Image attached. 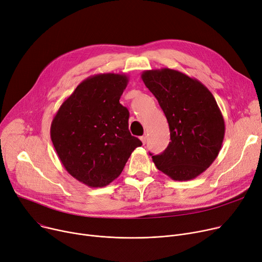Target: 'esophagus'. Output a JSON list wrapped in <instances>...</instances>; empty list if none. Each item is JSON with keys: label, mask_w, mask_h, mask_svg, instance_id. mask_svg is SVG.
Segmentation results:
<instances>
[{"label": "esophagus", "mask_w": 262, "mask_h": 262, "mask_svg": "<svg viewBox=\"0 0 262 262\" xmlns=\"http://www.w3.org/2000/svg\"><path fill=\"white\" fill-rule=\"evenodd\" d=\"M141 141H142V143L145 145V144H146V142H147V135L142 136V137H141Z\"/></svg>", "instance_id": "obj_1"}]
</instances>
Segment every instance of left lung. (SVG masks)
<instances>
[{
  "mask_svg": "<svg viewBox=\"0 0 262 262\" xmlns=\"http://www.w3.org/2000/svg\"><path fill=\"white\" fill-rule=\"evenodd\" d=\"M167 118L170 140L162 155L152 156L157 168L174 181L204 172L218 157L225 125L210 91L199 80L171 69L142 74Z\"/></svg>",
  "mask_w": 262,
  "mask_h": 262,
  "instance_id": "left-lung-1",
  "label": "left lung"
}]
</instances>
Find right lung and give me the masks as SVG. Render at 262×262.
Instances as JSON below:
<instances>
[{
	"label": "right lung",
	"instance_id": "right-lung-1",
	"mask_svg": "<svg viewBox=\"0 0 262 262\" xmlns=\"http://www.w3.org/2000/svg\"><path fill=\"white\" fill-rule=\"evenodd\" d=\"M129 77L91 76L60 105L51 138L67 171L89 187H103L118 178L142 142L129 131V111L119 99Z\"/></svg>",
	"mask_w": 262,
	"mask_h": 262
}]
</instances>
